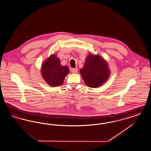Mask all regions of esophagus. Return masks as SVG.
Instances as JSON below:
<instances>
[{"mask_svg": "<svg viewBox=\"0 0 151 151\" xmlns=\"http://www.w3.org/2000/svg\"><path fill=\"white\" fill-rule=\"evenodd\" d=\"M71 72L73 73H76L78 72V68H72V69H71Z\"/></svg>", "mask_w": 151, "mask_h": 151, "instance_id": "1", "label": "esophagus"}]
</instances>
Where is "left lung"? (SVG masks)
Masks as SVG:
<instances>
[{
  "instance_id": "8db88e82",
  "label": "left lung",
  "mask_w": 151,
  "mask_h": 151,
  "mask_svg": "<svg viewBox=\"0 0 151 151\" xmlns=\"http://www.w3.org/2000/svg\"><path fill=\"white\" fill-rule=\"evenodd\" d=\"M80 72L86 84L91 88L102 86L110 75L107 61L100 55L92 53L87 55L84 65Z\"/></svg>"
}]
</instances>
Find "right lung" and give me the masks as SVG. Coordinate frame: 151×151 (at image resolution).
I'll return each instance as SVG.
<instances>
[{"label":"right lung","instance_id":"right-lung-1","mask_svg":"<svg viewBox=\"0 0 151 151\" xmlns=\"http://www.w3.org/2000/svg\"><path fill=\"white\" fill-rule=\"evenodd\" d=\"M41 71L42 78L49 86H58L62 85L70 71L67 66L61 65L60 60L54 54L42 63Z\"/></svg>","mask_w":151,"mask_h":151}]
</instances>
